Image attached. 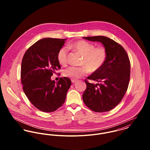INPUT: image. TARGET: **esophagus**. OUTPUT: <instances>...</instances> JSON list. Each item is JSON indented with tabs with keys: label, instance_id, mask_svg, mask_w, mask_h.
<instances>
[{
	"label": "esophagus",
	"instance_id": "esophagus-1",
	"mask_svg": "<svg viewBox=\"0 0 150 150\" xmlns=\"http://www.w3.org/2000/svg\"><path fill=\"white\" fill-rule=\"evenodd\" d=\"M71 82H72L73 83H76V80L72 79V80H71Z\"/></svg>",
	"mask_w": 150,
	"mask_h": 150
}]
</instances>
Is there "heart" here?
<instances>
[{"mask_svg": "<svg viewBox=\"0 0 150 150\" xmlns=\"http://www.w3.org/2000/svg\"><path fill=\"white\" fill-rule=\"evenodd\" d=\"M68 47L83 55L81 64L86 66H70L64 69V75L66 77L77 79L86 74L88 70L90 72L95 71L103 66L107 59V51L104 47H95L94 44L86 40L75 42L70 44ZM67 55L68 50L66 47L59 49L57 54V59L60 64H66Z\"/></svg>", "mask_w": 150, "mask_h": 150, "instance_id": "heart-1", "label": "heart"}]
</instances>
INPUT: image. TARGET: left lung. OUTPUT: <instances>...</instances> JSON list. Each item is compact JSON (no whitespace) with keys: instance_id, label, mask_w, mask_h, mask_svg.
Wrapping results in <instances>:
<instances>
[{"instance_id":"left-lung-1","label":"left lung","mask_w":150,"mask_h":150,"mask_svg":"<svg viewBox=\"0 0 150 150\" xmlns=\"http://www.w3.org/2000/svg\"><path fill=\"white\" fill-rule=\"evenodd\" d=\"M83 38L102 43L107 52L105 64L87 77L99 83L95 85L85 80L86 88L83 95V101L95 112L108 111L120 103L127 91L130 73L128 55L120 44L106 36Z\"/></svg>"}]
</instances>
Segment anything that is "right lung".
Instances as JSON below:
<instances>
[{
    "instance_id": "right-lung-1",
    "label": "right lung",
    "mask_w": 150,
    "mask_h": 150,
    "mask_svg": "<svg viewBox=\"0 0 150 150\" xmlns=\"http://www.w3.org/2000/svg\"><path fill=\"white\" fill-rule=\"evenodd\" d=\"M66 39L44 38L25 52L22 60L23 90L32 104L45 112H53L64 103L71 80L66 77L55 83L51 77L61 69L57 54Z\"/></svg>"
}]
</instances>
